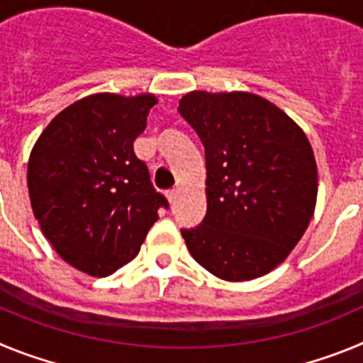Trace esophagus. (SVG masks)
<instances>
[{"label":"esophagus","instance_id":"1","mask_svg":"<svg viewBox=\"0 0 363 363\" xmlns=\"http://www.w3.org/2000/svg\"><path fill=\"white\" fill-rule=\"evenodd\" d=\"M179 194H182V189H172V191L167 192V200H169V203H176Z\"/></svg>","mask_w":363,"mask_h":363}]
</instances>
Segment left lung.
I'll return each instance as SVG.
<instances>
[{"label": "left lung", "instance_id": "8db88e82", "mask_svg": "<svg viewBox=\"0 0 363 363\" xmlns=\"http://www.w3.org/2000/svg\"><path fill=\"white\" fill-rule=\"evenodd\" d=\"M178 111L207 167V214L182 229L189 252L221 280L264 277L291 255L316 207L318 167L306 133L251 92L192 91Z\"/></svg>", "mask_w": 363, "mask_h": 363}]
</instances>
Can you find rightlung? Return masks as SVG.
Instances as JSON below:
<instances>
[{
	"label": "right lung",
	"mask_w": 363,
	"mask_h": 363,
	"mask_svg": "<svg viewBox=\"0 0 363 363\" xmlns=\"http://www.w3.org/2000/svg\"><path fill=\"white\" fill-rule=\"evenodd\" d=\"M156 104L154 94L86 96L54 116L30 150L34 218L60 258L89 277L129 264L167 207L133 149Z\"/></svg>",
	"instance_id": "add662e5"
}]
</instances>
